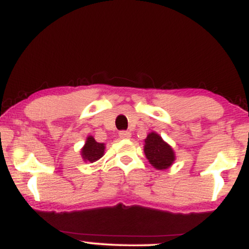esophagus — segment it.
<instances>
[{
	"label": "esophagus",
	"instance_id": "1",
	"mask_svg": "<svg viewBox=\"0 0 249 249\" xmlns=\"http://www.w3.org/2000/svg\"><path fill=\"white\" fill-rule=\"evenodd\" d=\"M119 137H121L122 139H128L131 137V133L128 132V131H121V132H119Z\"/></svg>",
	"mask_w": 249,
	"mask_h": 249
}]
</instances>
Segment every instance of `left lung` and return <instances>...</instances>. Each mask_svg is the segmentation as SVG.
Masks as SVG:
<instances>
[{"label": "left lung", "mask_w": 249, "mask_h": 249, "mask_svg": "<svg viewBox=\"0 0 249 249\" xmlns=\"http://www.w3.org/2000/svg\"><path fill=\"white\" fill-rule=\"evenodd\" d=\"M144 152L150 164L158 170H164L172 165L174 152L168 144L157 133H150L145 139Z\"/></svg>", "instance_id": "left-lung-1"}]
</instances>
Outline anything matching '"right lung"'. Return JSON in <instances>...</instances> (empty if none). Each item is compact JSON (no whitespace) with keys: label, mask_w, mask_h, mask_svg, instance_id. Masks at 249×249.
<instances>
[{"label":"right lung","mask_w":249,"mask_h":249,"mask_svg":"<svg viewBox=\"0 0 249 249\" xmlns=\"http://www.w3.org/2000/svg\"><path fill=\"white\" fill-rule=\"evenodd\" d=\"M104 144L102 142H97L93 137H88L87 142H85L84 147L82 150V156L84 160L88 161H97L101 159L104 154Z\"/></svg>","instance_id":"1"}]
</instances>
